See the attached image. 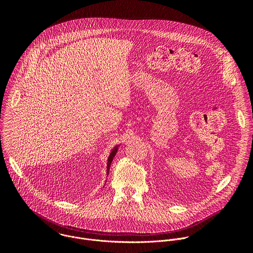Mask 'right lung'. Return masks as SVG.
Returning <instances> with one entry per match:
<instances>
[{
	"label": "right lung",
	"mask_w": 253,
	"mask_h": 253,
	"mask_svg": "<svg viewBox=\"0 0 253 253\" xmlns=\"http://www.w3.org/2000/svg\"><path fill=\"white\" fill-rule=\"evenodd\" d=\"M116 152H117V147L116 148H114L113 150H112V152L110 153V155H109V158H108V164H107V173L109 172V169H110V165H111V163H112V161H113V158H114V156L116 155Z\"/></svg>",
	"instance_id": "add662e5"
}]
</instances>
